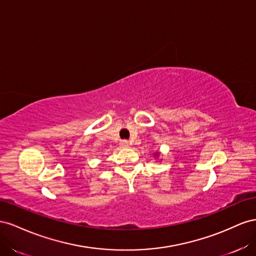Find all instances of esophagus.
Listing matches in <instances>:
<instances>
[{
	"mask_svg": "<svg viewBox=\"0 0 256 256\" xmlns=\"http://www.w3.org/2000/svg\"><path fill=\"white\" fill-rule=\"evenodd\" d=\"M120 146L122 148H128V142L126 140H121Z\"/></svg>",
	"mask_w": 256,
	"mask_h": 256,
	"instance_id": "esophagus-1",
	"label": "esophagus"
}]
</instances>
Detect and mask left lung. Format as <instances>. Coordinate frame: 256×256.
<instances>
[{"mask_svg":"<svg viewBox=\"0 0 256 256\" xmlns=\"http://www.w3.org/2000/svg\"><path fill=\"white\" fill-rule=\"evenodd\" d=\"M156 156H158V154H156Z\"/></svg>","mask_w":256,"mask_h":256,"instance_id":"obj_1","label":"left lung"}]
</instances>
